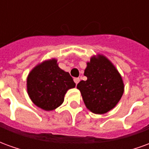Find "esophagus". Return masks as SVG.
Returning a JSON list of instances; mask_svg holds the SVG:
<instances>
[{
	"mask_svg": "<svg viewBox=\"0 0 149 149\" xmlns=\"http://www.w3.org/2000/svg\"><path fill=\"white\" fill-rule=\"evenodd\" d=\"M73 81H74V82L76 83V84H77L78 83H79V81H80V78H77V77H76L73 79Z\"/></svg>",
	"mask_w": 149,
	"mask_h": 149,
	"instance_id": "obj_1",
	"label": "esophagus"
}]
</instances>
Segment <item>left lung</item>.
<instances>
[{"mask_svg":"<svg viewBox=\"0 0 149 149\" xmlns=\"http://www.w3.org/2000/svg\"><path fill=\"white\" fill-rule=\"evenodd\" d=\"M84 74L87 80L80 81L77 87L87 109L96 114L113 109L124 93V83L114 65L104 56H93Z\"/></svg>","mask_w":149,"mask_h":149,"instance_id":"left-lung-1","label":"left lung"}]
</instances>
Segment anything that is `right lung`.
Wrapping results in <instances>:
<instances>
[{
    "mask_svg": "<svg viewBox=\"0 0 149 149\" xmlns=\"http://www.w3.org/2000/svg\"><path fill=\"white\" fill-rule=\"evenodd\" d=\"M52 59L40 64L27 78V90L32 101L37 107L51 111L64 101L66 92L76 84L70 74L62 70Z\"/></svg>",
    "mask_w": 149,
    "mask_h": 149,
    "instance_id": "obj_1",
    "label": "right lung"
}]
</instances>
